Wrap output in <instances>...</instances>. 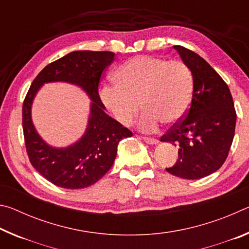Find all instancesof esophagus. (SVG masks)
<instances>
[{
	"instance_id": "esophagus-1",
	"label": "esophagus",
	"mask_w": 249,
	"mask_h": 249,
	"mask_svg": "<svg viewBox=\"0 0 249 249\" xmlns=\"http://www.w3.org/2000/svg\"><path fill=\"white\" fill-rule=\"evenodd\" d=\"M142 140H144V142H147V144H157V142H158V141L156 140V138H153V137L144 136V137H142Z\"/></svg>"
}]
</instances>
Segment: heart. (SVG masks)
<instances>
[{
  "mask_svg": "<svg viewBox=\"0 0 249 249\" xmlns=\"http://www.w3.org/2000/svg\"><path fill=\"white\" fill-rule=\"evenodd\" d=\"M115 87H104L100 99L121 125L129 126L141 108L142 130L151 132L159 122L175 124L182 119L190 104L193 77L180 60L166 61L153 56H137L115 70Z\"/></svg>",
  "mask_w": 249,
  "mask_h": 249,
  "instance_id": "heart-1",
  "label": "heart"
}]
</instances>
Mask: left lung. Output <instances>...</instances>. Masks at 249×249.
I'll use <instances>...</instances> for the list:
<instances>
[{"instance_id": "obj_1", "label": "left lung", "mask_w": 249, "mask_h": 249, "mask_svg": "<svg viewBox=\"0 0 249 249\" xmlns=\"http://www.w3.org/2000/svg\"><path fill=\"white\" fill-rule=\"evenodd\" d=\"M191 70V102L182 116L160 141L179 148L169 174L200 179L220 169L229 156L236 125L233 98L226 82L203 58L182 46H174Z\"/></svg>"}]
</instances>
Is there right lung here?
I'll return each mask as SVG.
<instances>
[{
  "mask_svg": "<svg viewBox=\"0 0 249 249\" xmlns=\"http://www.w3.org/2000/svg\"><path fill=\"white\" fill-rule=\"evenodd\" d=\"M112 52H73L50 62L34 79L23 103L25 146L33 167L50 182L65 189H83L99 181L111 169L121 140L133 136L127 127L104 112L99 84L114 60ZM67 81L82 86L94 103L86 134L65 150L46 145L36 133L30 119L33 96L41 84Z\"/></svg>",
  "mask_w": 249,
  "mask_h": 249,
  "instance_id": "add662e5",
  "label": "right lung"
}]
</instances>
